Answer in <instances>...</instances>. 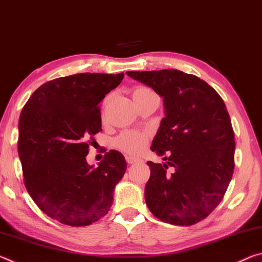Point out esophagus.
<instances>
[{"instance_id":"esophagus-1","label":"esophagus","mask_w":262,"mask_h":262,"mask_svg":"<svg viewBox=\"0 0 262 262\" xmlns=\"http://www.w3.org/2000/svg\"><path fill=\"white\" fill-rule=\"evenodd\" d=\"M126 161L128 164H134L136 162H139L140 158L134 157V156H126Z\"/></svg>"}]
</instances>
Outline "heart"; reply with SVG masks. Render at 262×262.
<instances>
[{"mask_svg": "<svg viewBox=\"0 0 262 262\" xmlns=\"http://www.w3.org/2000/svg\"><path fill=\"white\" fill-rule=\"evenodd\" d=\"M155 95L152 90H150L149 88L145 86H136L132 90V97L133 100L139 101L141 99L147 98V97ZM108 97H106L103 101V106L107 104ZM150 134L145 130H135V129H129L122 132L120 135L115 137L113 142L114 147L121 150V151L130 155H136L141 152L142 150L145 148L148 141H149Z\"/></svg>", "mask_w": 262, "mask_h": 262, "instance_id": "b5f03b06", "label": "heart"}]
</instances>
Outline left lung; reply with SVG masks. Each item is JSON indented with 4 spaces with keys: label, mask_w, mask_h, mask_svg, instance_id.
<instances>
[{
    "label": "left lung",
    "mask_w": 262,
    "mask_h": 262,
    "mask_svg": "<svg viewBox=\"0 0 262 262\" xmlns=\"http://www.w3.org/2000/svg\"><path fill=\"white\" fill-rule=\"evenodd\" d=\"M126 74L152 88L165 106L150 149L166 163H147V206L165 223H198L220 205L233 174L234 133L224 101L207 82L177 69Z\"/></svg>",
    "instance_id": "obj_1"
}]
</instances>
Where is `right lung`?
Returning a JSON list of instances; mask_svg holds the SVG:
<instances>
[{"label":"right lung","mask_w":262,"mask_h":262,"mask_svg":"<svg viewBox=\"0 0 262 262\" xmlns=\"http://www.w3.org/2000/svg\"><path fill=\"white\" fill-rule=\"evenodd\" d=\"M123 73H83L43 83L19 117L18 155L30 196L51 219L85 227L107 214L125 174L121 152L110 150L97 167L86 155L101 130L99 103Z\"/></svg>","instance_id":"add662e5"}]
</instances>
